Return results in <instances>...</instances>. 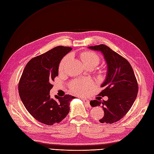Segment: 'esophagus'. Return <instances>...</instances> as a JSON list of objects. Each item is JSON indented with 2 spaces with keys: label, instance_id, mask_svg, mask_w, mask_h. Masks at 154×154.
Here are the masks:
<instances>
[{
  "label": "esophagus",
  "instance_id": "1",
  "mask_svg": "<svg viewBox=\"0 0 154 154\" xmlns=\"http://www.w3.org/2000/svg\"><path fill=\"white\" fill-rule=\"evenodd\" d=\"M82 100H83V102H84V103H85V104H86L88 107L91 106L89 100H87V99H86V98H83V99H82Z\"/></svg>",
  "mask_w": 154,
  "mask_h": 154
}]
</instances>
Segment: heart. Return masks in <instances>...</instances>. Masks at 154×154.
Listing matches in <instances>:
<instances>
[{
    "label": "heart",
    "instance_id": "1",
    "mask_svg": "<svg viewBox=\"0 0 154 154\" xmlns=\"http://www.w3.org/2000/svg\"><path fill=\"white\" fill-rule=\"evenodd\" d=\"M80 57L85 66L88 67H96L100 62V56L94 52L90 51H85L80 54ZM70 59V55L67 54L60 60L58 66V71L62 72L64 71L67 63ZM93 86V83L88 79H78L72 81L69 83L70 90L74 94L77 95H84L88 90Z\"/></svg>",
    "mask_w": 154,
    "mask_h": 154
}]
</instances>
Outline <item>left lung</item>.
Listing matches in <instances>:
<instances>
[{
    "instance_id": "1",
    "label": "left lung",
    "mask_w": 154,
    "mask_h": 154,
    "mask_svg": "<svg viewBox=\"0 0 154 154\" xmlns=\"http://www.w3.org/2000/svg\"><path fill=\"white\" fill-rule=\"evenodd\" d=\"M89 49L100 51L104 55L108 71L103 87L99 96H107L108 100H92V106H101L104 116L99 121L101 123L112 124L120 120L131 109L138 92V83L131 65L108 46L104 44L91 46Z\"/></svg>"
}]
</instances>
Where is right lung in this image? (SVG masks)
<instances>
[{
	"instance_id": "right-lung-1",
	"label": "right lung",
	"mask_w": 154,
	"mask_h": 154,
	"mask_svg": "<svg viewBox=\"0 0 154 154\" xmlns=\"http://www.w3.org/2000/svg\"><path fill=\"white\" fill-rule=\"evenodd\" d=\"M71 50L57 46L30 60L23 71L18 87L20 97L29 113L42 123H59L69 113V102L74 97L66 94L53 99L49 92L58 75L60 60Z\"/></svg>"
}]
</instances>
